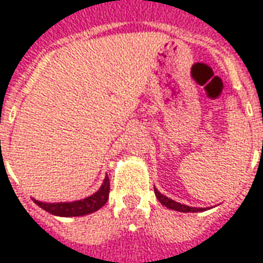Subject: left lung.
Listing matches in <instances>:
<instances>
[{
	"mask_svg": "<svg viewBox=\"0 0 263 263\" xmlns=\"http://www.w3.org/2000/svg\"><path fill=\"white\" fill-rule=\"evenodd\" d=\"M155 194H156V198L159 200L160 204H163L165 207L167 209L175 210V211H180V213H198V211H204L205 209H198V207H190V205H186V204L182 203H177L175 200H172V198L166 197L163 194L160 193L159 190L156 187H154Z\"/></svg>",
	"mask_w": 263,
	"mask_h": 263,
	"instance_id": "left-lung-1",
	"label": "left lung"
}]
</instances>
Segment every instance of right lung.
<instances>
[{
	"label": "right lung",
	"mask_w": 263,
	"mask_h": 263,
	"mask_svg": "<svg viewBox=\"0 0 263 263\" xmlns=\"http://www.w3.org/2000/svg\"><path fill=\"white\" fill-rule=\"evenodd\" d=\"M109 194V180L108 177L104 179L101 187L97 192L83 200H76V201H63V203H45L35 200L33 201L50 214L59 215V217H80V215L91 214L97 211L107 203Z\"/></svg>",
	"instance_id": "add662e5"
}]
</instances>
